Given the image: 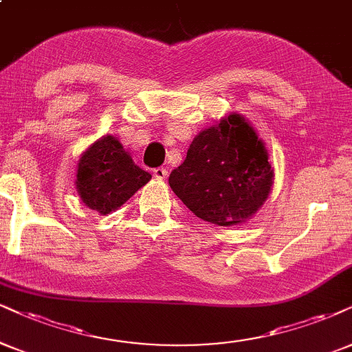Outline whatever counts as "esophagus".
<instances>
[{
  "label": "esophagus",
  "instance_id": "esophagus-1",
  "mask_svg": "<svg viewBox=\"0 0 352 352\" xmlns=\"http://www.w3.org/2000/svg\"><path fill=\"white\" fill-rule=\"evenodd\" d=\"M153 176L156 177V179H164V177H168V169L166 168H155Z\"/></svg>",
  "mask_w": 352,
  "mask_h": 352
}]
</instances>
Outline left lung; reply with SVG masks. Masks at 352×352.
<instances>
[{
    "label": "left lung",
    "instance_id": "left-lung-1",
    "mask_svg": "<svg viewBox=\"0 0 352 352\" xmlns=\"http://www.w3.org/2000/svg\"><path fill=\"white\" fill-rule=\"evenodd\" d=\"M264 142L238 112L204 129L169 175L173 192L206 222L232 227L261 209L274 184Z\"/></svg>",
    "mask_w": 352,
    "mask_h": 352
}]
</instances>
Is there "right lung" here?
I'll list each match as a JSON object with an SVG mask.
<instances>
[{"mask_svg": "<svg viewBox=\"0 0 352 352\" xmlns=\"http://www.w3.org/2000/svg\"><path fill=\"white\" fill-rule=\"evenodd\" d=\"M150 179V173L133 163L122 143L104 135L81 155L75 184L85 206L106 215L119 209Z\"/></svg>", "mask_w": 352, "mask_h": 352, "instance_id": "add662e5", "label": "right lung"}]
</instances>
